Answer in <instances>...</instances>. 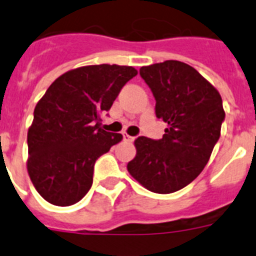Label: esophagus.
Wrapping results in <instances>:
<instances>
[{
	"label": "esophagus",
	"instance_id": "obj_1",
	"mask_svg": "<svg viewBox=\"0 0 256 256\" xmlns=\"http://www.w3.org/2000/svg\"><path fill=\"white\" fill-rule=\"evenodd\" d=\"M123 138H124V141H128V142L134 141V137H132V136H130V134H126V133H123Z\"/></svg>",
	"mask_w": 256,
	"mask_h": 256
}]
</instances>
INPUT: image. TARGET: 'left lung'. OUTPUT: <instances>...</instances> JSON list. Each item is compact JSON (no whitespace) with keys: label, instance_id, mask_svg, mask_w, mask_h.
<instances>
[{"label":"left lung","instance_id":"8db88e82","mask_svg":"<svg viewBox=\"0 0 256 256\" xmlns=\"http://www.w3.org/2000/svg\"><path fill=\"white\" fill-rule=\"evenodd\" d=\"M140 76L155 97L156 118L168 128L160 140H136L137 154L126 168L150 191L172 194L190 184L209 162L226 118L223 102L198 70L180 61L142 66Z\"/></svg>","mask_w":256,"mask_h":256}]
</instances>
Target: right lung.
Returning a JSON list of instances; mask_svg holds the SVG:
<instances>
[{"mask_svg": "<svg viewBox=\"0 0 256 256\" xmlns=\"http://www.w3.org/2000/svg\"><path fill=\"white\" fill-rule=\"evenodd\" d=\"M137 76L132 66L91 65L58 76L34 108L28 130V173L50 204L82 200L94 182V162L123 136L100 128L122 88Z\"/></svg>", "mask_w": 256, "mask_h": 256, "instance_id": "add662e5", "label": "right lung"}]
</instances>
